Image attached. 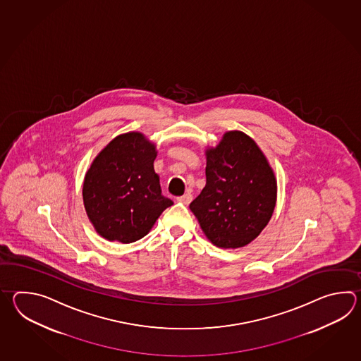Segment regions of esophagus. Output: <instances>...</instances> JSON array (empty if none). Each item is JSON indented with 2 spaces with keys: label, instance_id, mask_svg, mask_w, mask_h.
<instances>
[{
  "label": "esophagus",
  "instance_id": "34e87169",
  "mask_svg": "<svg viewBox=\"0 0 361 361\" xmlns=\"http://www.w3.org/2000/svg\"><path fill=\"white\" fill-rule=\"evenodd\" d=\"M178 201H179L180 204H183V205H188V204L192 201L191 193H184L183 196L178 197Z\"/></svg>",
  "mask_w": 361,
  "mask_h": 361
}]
</instances>
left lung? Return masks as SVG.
<instances>
[{"label": "left lung", "instance_id": "8db88e82", "mask_svg": "<svg viewBox=\"0 0 361 361\" xmlns=\"http://www.w3.org/2000/svg\"><path fill=\"white\" fill-rule=\"evenodd\" d=\"M207 184L190 209L215 246L243 247L258 238L276 205L277 183L261 148L243 131H227L207 148Z\"/></svg>", "mask_w": 361, "mask_h": 361}]
</instances>
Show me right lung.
<instances>
[{"instance_id": "obj_1", "label": "right lung", "mask_w": 361, "mask_h": 361, "mask_svg": "<svg viewBox=\"0 0 361 361\" xmlns=\"http://www.w3.org/2000/svg\"><path fill=\"white\" fill-rule=\"evenodd\" d=\"M156 146L138 131L112 139L86 171L82 199L95 231L109 241L145 238L173 201L154 173Z\"/></svg>"}]
</instances>
